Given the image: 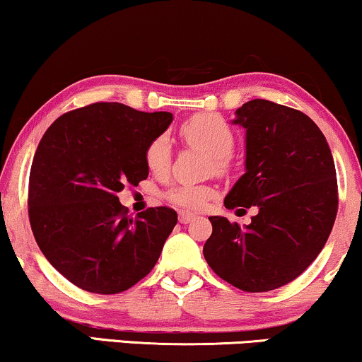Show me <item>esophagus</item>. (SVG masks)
<instances>
[{"mask_svg": "<svg viewBox=\"0 0 362 362\" xmlns=\"http://www.w3.org/2000/svg\"><path fill=\"white\" fill-rule=\"evenodd\" d=\"M193 220H194L193 213L180 211V223H182V225H186V223H189V221H193Z\"/></svg>", "mask_w": 362, "mask_h": 362, "instance_id": "esophagus-1", "label": "esophagus"}]
</instances>
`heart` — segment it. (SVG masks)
I'll use <instances>...</instances> for the list:
<instances>
[{
    "label": "heart",
    "instance_id": "obj_1",
    "mask_svg": "<svg viewBox=\"0 0 362 362\" xmlns=\"http://www.w3.org/2000/svg\"><path fill=\"white\" fill-rule=\"evenodd\" d=\"M181 137L189 146L199 147L211 156V171L225 174L230 169V156L235 149V132L225 119L216 114H196L181 124ZM144 163L156 176L168 173L171 164V144L166 136L154 137L144 149ZM216 189L211 185H176L166 193L168 202L185 209H203Z\"/></svg>",
    "mask_w": 362,
    "mask_h": 362
}]
</instances>
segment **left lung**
Instances as JSON below:
<instances>
[{
	"mask_svg": "<svg viewBox=\"0 0 362 362\" xmlns=\"http://www.w3.org/2000/svg\"><path fill=\"white\" fill-rule=\"evenodd\" d=\"M247 129V173L226 194L228 209L257 206L250 225L211 216L203 255L211 270L245 292L284 287L324 248L336 221V166L309 115L255 99L236 110Z\"/></svg>",
	"mask_w": 362,
	"mask_h": 362,
	"instance_id": "8db88e82",
	"label": "left lung"
}]
</instances>
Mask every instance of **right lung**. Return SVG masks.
Masks as SVG:
<instances>
[{"mask_svg": "<svg viewBox=\"0 0 362 362\" xmlns=\"http://www.w3.org/2000/svg\"><path fill=\"white\" fill-rule=\"evenodd\" d=\"M171 120V112L95 102L60 115L40 141L28 185L31 231L78 288L124 292L158 262L177 213L156 206L129 218L117 193L146 180V146Z\"/></svg>", "mask_w": 362, "mask_h": 362, "instance_id": "obj_1", "label": "right lung"}]
</instances>
